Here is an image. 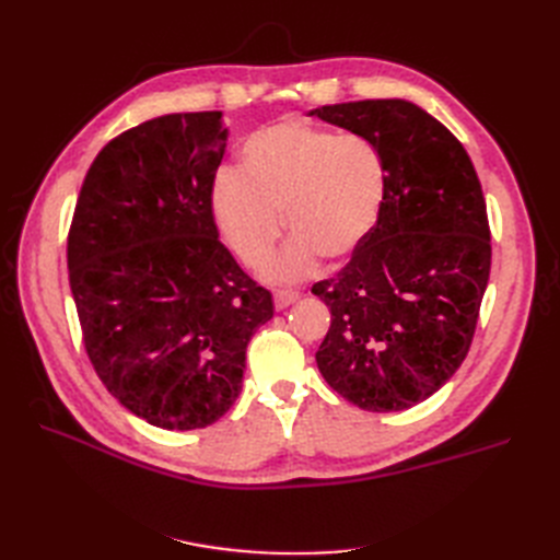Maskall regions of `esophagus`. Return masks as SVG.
Wrapping results in <instances>:
<instances>
[{
	"instance_id": "34e87169",
	"label": "esophagus",
	"mask_w": 560,
	"mask_h": 560,
	"mask_svg": "<svg viewBox=\"0 0 560 560\" xmlns=\"http://www.w3.org/2000/svg\"><path fill=\"white\" fill-rule=\"evenodd\" d=\"M273 301H276V308L282 311L287 306H292L294 301H299V292H294V290H276Z\"/></svg>"
}]
</instances>
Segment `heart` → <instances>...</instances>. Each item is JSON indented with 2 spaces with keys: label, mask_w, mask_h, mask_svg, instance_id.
<instances>
[{
  "label": "heart",
  "mask_w": 560,
  "mask_h": 560,
  "mask_svg": "<svg viewBox=\"0 0 560 560\" xmlns=\"http://www.w3.org/2000/svg\"><path fill=\"white\" fill-rule=\"evenodd\" d=\"M387 191L381 149L364 135H336L301 121L254 130L241 171L222 167L210 189L212 217L245 266L257 268L287 229L294 241L266 266L270 280L301 278L315 254L350 259L374 231Z\"/></svg>",
  "instance_id": "1"
}]
</instances>
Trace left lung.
<instances>
[{
  "label": "left lung",
  "mask_w": 560,
  "mask_h": 560,
  "mask_svg": "<svg viewBox=\"0 0 560 560\" xmlns=\"http://www.w3.org/2000/svg\"><path fill=\"white\" fill-rule=\"evenodd\" d=\"M311 116L364 135L387 165L374 231L313 284L331 327L315 360L364 411L411 409L467 358L490 276V229L477 171L434 116L406 100L325 105Z\"/></svg>",
  "instance_id": "left-lung-1"
}]
</instances>
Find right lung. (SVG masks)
<instances>
[{
	"label": "right lung",
	"mask_w": 560,
	"mask_h": 560,
	"mask_svg": "<svg viewBox=\"0 0 560 560\" xmlns=\"http://www.w3.org/2000/svg\"><path fill=\"white\" fill-rule=\"evenodd\" d=\"M222 112L165 114L95 156L67 235L83 348L130 413L198 430L238 399L249 338L273 296L219 243L210 189Z\"/></svg>",
	"instance_id": "right-lung-1"
}]
</instances>
